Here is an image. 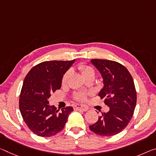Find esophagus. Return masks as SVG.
I'll list each match as a JSON object with an SVG mask.
<instances>
[{
	"label": "esophagus",
	"mask_w": 156,
	"mask_h": 156,
	"mask_svg": "<svg viewBox=\"0 0 156 156\" xmlns=\"http://www.w3.org/2000/svg\"><path fill=\"white\" fill-rule=\"evenodd\" d=\"M74 110H83V111H87L88 110V108L86 107V106H84V105H74Z\"/></svg>",
	"instance_id": "obj_1"
}]
</instances>
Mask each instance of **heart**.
<instances>
[{
    "label": "heart",
    "mask_w": 156,
    "mask_h": 156,
    "mask_svg": "<svg viewBox=\"0 0 156 156\" xmlns=\"http://www.w3.org/2000/svg\"><path fill=\"white\" fill-rule=\"evenodd\" d=\"M78 69L81 71L83 76L85 78H87L88 76H91V75H95V72L94 70L91 67V66H88V65H80L78 66ZM70 71H66V72L64 74L63 77H62V85H65L67 82L68 78L69 77V75H70ZM75 98L76 100H78L80 101H85L87 99V96H86L85 94L83 93H79V94H76L75 95Z\"/></svg>",
    "instance_id": "heart-1"
}]
</instances>
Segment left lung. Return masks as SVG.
<instances>
[{
    "instance_id": "1",
    "label": "left lung",
    "mask_w": 156,
    "mask_h": 156,
    "mask_svg": "<svg viewBox=\"0 0 156 156\" xmlns=\"http://www.w3.org/2000/svg\"><path fill=\"white\" fill-rule=\"evenodd\" d=\"M91 62L101 73L104 86L98 96L110 108L90 126L91 131L101 136H112L122 132L131 120L137 102L132 76L124 66L115 61L92 59Z\"/></svg>"
}]
</instances>
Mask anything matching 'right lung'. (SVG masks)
Listing matches in <instances>:
<instances>
[{
    "mask_svg": "<svg viewBox=\"0 0 156 156\" xmlns=\"http://www.w3.org/2000/svg\"><path fill=\"white\" fill-rule=\"evenodd\" d=\"M74 62H43L32 68L25 78L19 96V110L25 123L35 135H56L63 129L69 114L73 111L70 106L59 111L49 105L48 98L51 93L61 88L63 75Z\"/></svg>",
    "mask_w": 156,
    "mask_h": 156,
    "instance_id": "right-lung-1",
    "label": "right lung"
}]
</instances>
